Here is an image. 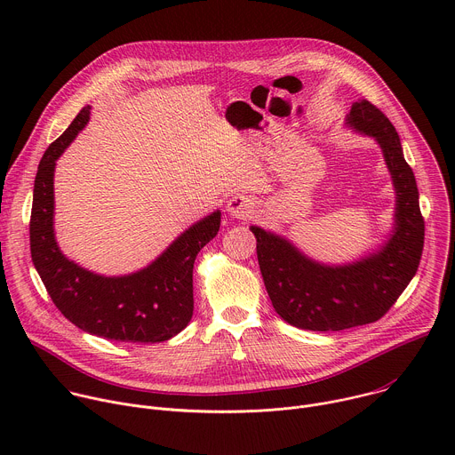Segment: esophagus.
I'll return each mask as SVG.
<instances>
[{"label": "esophagus", "instance_id": "34e87169", "mask_svg": "<svg viewBox=\"0 0 455 455\" xmlns=\"http://www.w3.org/2000/svg\"><path fill=\"white\" fill-rule=\"evenodd\" d=\"M227 212L234 218H239V220H244L250 216L251 212V202L246 198V196H241V194H237V196L230 198L228 204H227Z\"/></svg>", "mask_w": 455, "mask_h": 455}]
</instances>
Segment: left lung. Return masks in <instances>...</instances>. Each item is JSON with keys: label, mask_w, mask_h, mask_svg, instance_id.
Listing matches in <instances>:
<instances>
[{"label": "left lung", "mask_w": 455, "mask_h": 455, "mask_svg": "<svg viewBox=\"0 0 455 455\" xmlns=\"http://www.w3.org/2000/svg\"><path fill=\"white\" fill-rule=\"evenodd\" d=\"M347 124L374 137L396 188V228L374 255L347 267L309 261L286 239L251 227L257 259L275 311L295 328L340 331L381 318L416 275L425 241L418 185L396 127L369 100L353 104Z\"/></svg>", "instance_id": "left-lung-1"}]
</instances>
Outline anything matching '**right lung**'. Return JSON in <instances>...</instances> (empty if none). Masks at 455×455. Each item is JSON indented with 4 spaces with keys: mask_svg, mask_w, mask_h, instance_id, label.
I'll return each instance as SVG.
<instances>
[{
    "mask_svg": "<svg viewBox=\"0 0 455 455\" xmlns=\"http://www.w3.org/2000/svg\"><path fill=\"white\" fill-rule=\"evenodd\" d=\"M88 118L90 106L81 109L39 162L30 214L34 267L55 307L79 330L118 342L169 340L192 318L194 259L216 237L221 214L192 225L153 265L133 275L100 277L68 261L53 237V169Z\"/></svg>",
    "mask_w": 455,
    "mask_h": 455,
    "instance_id": "add662e5",
    "label": "right lung"
}]
</instances>
